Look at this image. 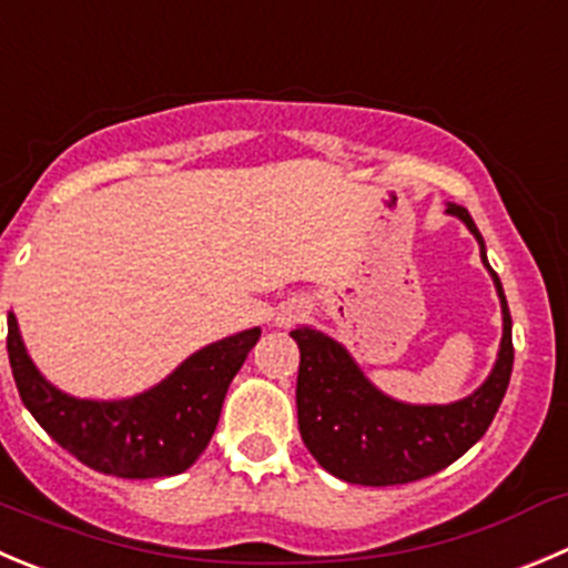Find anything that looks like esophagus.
Instances as JSON below:
<instances>
[{"mask_svg":"<svg viewBox=\"0 0 568 568\" xmlns=\"http://www.w3.org/2000/svg\"><path fill=\"white\" fill-rule=\"evenodd\" d=\"M280 324H288V316H283V318H280Z\"/></svg>","mask_w":568,"mask_h":568,"instance_id":"obj_1","label":"esophagus"}]
</instances>
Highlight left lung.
I'll use <instances>...</instances> for the list:
<instances>
[{
  "instance_id": "8db88e82",
  "label": "left lung",
  "mask_w": 568,
  "mask_h": 568,
  "mask_svg": "<svg viewBox=\"0 0 568 568\" xmlns=\"http://www.w3.org/2000/svg\"><path fill=\"white\" fill-rule=\"evenodd\" d=\"M480 244L503 307V341L491 374L480 388L449 405H413L379 390L344 344L307 324L291 333L300 346L296 416L305 447L322 469L357 486H399L422 480L469 453L497 416L514 372L510 311L503 283L486 255V241L469 211L447 202Z\"/></svg>"
}]
</instances>
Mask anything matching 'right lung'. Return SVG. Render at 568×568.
<instances>
[{
  "mask_svg": "<svg viewBox=\"0 0 568 568\" xmlns=\"http://www.w3.org/2000/svg\"><path fill=\"white\" fill-rule=\"evenodd\" d=\"M257 338L261 327L213 341L135 396L80 399L38 372L19 322L13 313L8 316V357L27 410L80 464L124 480L172 477L196 464L216 430L230 383Z\"/></svg>",
  "mask_w": 568,
  "mask_h": 568,
  "instance_id": "1",
  "label": "right lung"
}]
</instances>
